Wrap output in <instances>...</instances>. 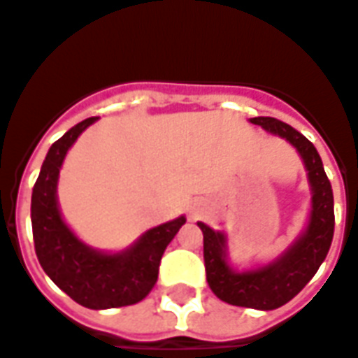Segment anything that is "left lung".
Masks as SVG:
<instances>
[{
    "instance_id": "obj_1",
    "label": "left lung",
    "mask_w": 358,
    "mask_h": 358,
    "mask_svg": "<svg viewBox=\"0 0 358 358\" xmlns=\"http://www.w3.org/2000/svg\"><path fill=\"white\" fill-rule=\"evenodd\" d=\"M250 122L284 137L301 154L313 187L309 227L278 262L246 273H233L227 267L223 234L211 231L204 223H198V227L204 233L206 278L211 292L231 305L271 311L296 297L326 259L334 238V194L317 148L305 135L292 125L268 116H257Z\"/></svg>"
}]
</instances>
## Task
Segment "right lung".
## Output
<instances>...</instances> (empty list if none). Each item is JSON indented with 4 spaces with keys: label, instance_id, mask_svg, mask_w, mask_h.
<instances>
[{
    "label": "right lung",
    "instance_id": "right-lung-1",
    "mask_svg": "<svg viewBox=\"0 0 358 358\" xmlns=\"http://www.w3.org/2000/svg\"><path fill=\"white\" fill-rule=\"evenodd\" d=\"M96 118H87L55 141L32 190V233L38 262L59 288L87 309H110L141 301L158 280L162 255L187 221L154 227L124 254L91 250L64 225L57 206V179L64 156Z\"/></svg>",
    "mask_w": 358,
    "mask_h": 358
}]
</instances>
